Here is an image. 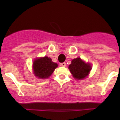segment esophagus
<instances>
[{
    "mask_svg": "<svg viewBox=\"0 0 120 120\" xmlns=\"http://www.w3.org/2000/svg\"><path fill=\"white\" fill-rule=\"evenodd\" d=\"M60 64H61V66H62V67L66 66V63H65V62H62V63H61Z\"/></svg>",
    "mask_w": 120,
    "mask_h": 120,
    "instance_id": "obj_1",
    "label": "esophagus"
}]
</instances>
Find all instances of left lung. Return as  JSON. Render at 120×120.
Masks as SVG:
<instances>
[{"label":"left lung","instance_id":"1","mask_svg":"<svg viewBox=\"0 0 120 120\" xmlns=\"http://www.w3.org/2000/svg\"><path fill=\"white\" fill-rule=\"evenodd\" d=\"M68 68L73 77L80 80L84 79L88 75L91 67L89 64H86L80 58H77L72 60Z\"/></svg>","mask_w":120,"mask_h":120}]
</instances>
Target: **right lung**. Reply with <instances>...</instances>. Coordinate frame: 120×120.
<instances>
[{"mask_svg": "<svg viewBox=\"0 0 120 120\" xmlns=\"http://www.w3.org/2000/svg\"><path fill=\"white\" fill-rule=\"evenodd\" d=\"M57 67L58 64L53 62L51 58L47 56L35 59L33 64L35 75L41 79L48 78Z\"/></svg>", "mask_w": 120, "mask_h": 120, "instance_id": "add662e5", "label": "right lung"}]
</instances>
